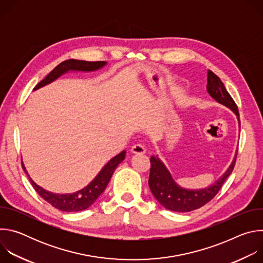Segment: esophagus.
Masks as SVG:
<instances>
[{
    "mask_svg": "<svg viewBox=\"0 0 263 263\" xmlns=\"http://www.w3.org/2000/svg\"><path fill=\"white\" fill-rule=\"evenodd\" d=\"M131 152L134 153V154H144L145 153V147L142 144L137 143V144H134L131 147Z\"/></svg>",
    "mask_w": 263,
    "mask_h": 263,
    "instance_id": "34e87169",
    "label": "esophagus"
}]
</instances>
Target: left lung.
<instances>
[{
  "instance_id": "left-lung-1",
  "label": "left lung",
  "mask_w": 263,
  "mask_h": 263,
  "mask_svg": "<svg viewBox=\"0 0 263 263\" xmlns=\"http://www.w3.org/2000/svg\"><path fill=\"white\" fill-rule=\"evenodd\" d=\"M207 91L216 102L230 108L234 112L237 116L238 124L240 127L237 105L227 91L220 79L210 69L207 73ZM236 157L237 152L228 170L224 172V174L213 185L207 187V189L194 191L185 190L180 187L174 181L172 175L162 163V161L157 156H152L151 159H149V162H151V170H149L148 178L149 190H151L157 201L164 208L171 211L189 212L196 210L210 202L216 196L223 182L226 181V179L232 173Z\"/></svg>"
}]
</instances>
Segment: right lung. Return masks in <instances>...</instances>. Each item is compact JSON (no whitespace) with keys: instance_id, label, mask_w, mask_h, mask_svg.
<instances>
[{"instance_id":"obj_1","label":"right lung","mask_w":263,"mask_h":263,"mask_svg":"<svg viewBox=\"0 0 263 263\" xmlns=\"http://www.w3.org/2000/svg\"><path fill=\"white\" fill-rule=\"evenodd\" d=\"M106 65L105 61H83V60H76V59H68L60 64H58L48 76L42 80L39 84L34 87L35 89H39L57 78H59L61 74L65 73L68 70H81V71H91L97 70L101 67ZM126 151L121 152L119 155L112 158L98 174V176L86 186L83 190L73 193V194H65V195H57L46 190L42 189L41 186L34 183V181L28 175L26 167L22 161V166L27 174L33 189L36 191L45 201L50 203L53 207L65 211V212H74V211H82L87 209L89 206L93 204V202L100 197V195L105 191L106 186L108 185L112 174L115 173L118 165L125 159Z\"/></svg>"}]
</instances>
